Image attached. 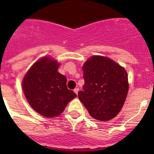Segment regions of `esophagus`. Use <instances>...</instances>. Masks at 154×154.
<instances>
[{
  "label": "esophagus",
  "instance_id": "34e87169",
  "mask_svg": "<svg viewBox=\"0 0 154 154\" xmlns=\"http://www.w3.org/2000/svg\"><path fill=\"white\" fill-rule=\"evenodd\" d=\"M74 92L76 93V94H78V91H79V88H74Z\"/></svg>",
  "mask_w": 154,
  "mask_h": 154
}]
</instances>
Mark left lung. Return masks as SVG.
I'll return each instance as SVG.
<instances>
[{
    "instance_id": "left-lung-1",
    "label": "left lung",
    "mask_w": 154,
    "mask_h": 154,
    "mask_svg": "<svg viewBox=\"0 0 154 154\" xmlns=\"http://www.w3.org/2000/svg\"><path fill=\"white\" fill-rule=\"evenodd\" d=\"M85 84L80 101L94 119L106 122L122 110L129 89L125 68L109 57L94 55L83 65Z\"/></svg>"
}]
</instances>
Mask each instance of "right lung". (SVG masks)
Here are the masks:
<instances>
[{
  "label": "right lung",
  "mask_w": 154,
  "mask_h": 154,
  "mask_svg": "<svg viewBox=\"0 0 154 154\" xmlns=\"http://www.w3.org/2000/svg\"><path fill=\"white\" fill-rule=\"evenodd\" d=\"M60 63L49 56L38 59L22 80L26 99L36 112L46 118L60 116L77 94L66 86L67 79L58 71Z\"/></svg>",
  "instance_id": "obj_1"
}]
</instances>
